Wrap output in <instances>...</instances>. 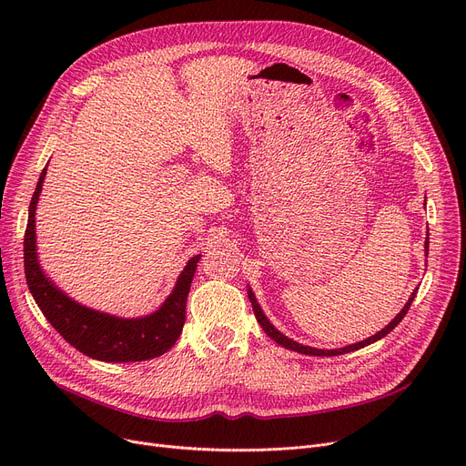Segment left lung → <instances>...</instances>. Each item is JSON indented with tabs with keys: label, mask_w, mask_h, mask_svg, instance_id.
<instances>
[{
	"label": "left lung",
	"mask_w": 466,
	"mask_h": 466,
	"mask_svg": "<svg viewBox=\"0 0 466 466\" xmlns=\"http://www.w3.org/2000/svg\"><path fill=\"white\" fill-rule=\"evenodd\" d=\"M425 255H429V239H425ZM415 295H418V289H415L411 295H410V299H408V302L404 304V308L400 309V313H397V317L393 321H390L385 329H381L380 332H376L374 336H370V338H366V339H362V341H357V344H351V346H346V348H339V350H317V348H309V346H302V344H299V341H295V339H290V338H287L285 334H281L270 321H268V317L264 315V311H262V308L258 306V302H257V299H255V292L251 290V287L248 289V297H249V300H251V306H253V311H255V317H257V321H258V325L262 327V330L270 336L274 341H278L279 346H283L285 350H292V351H297V353H304V355H313V357H334V355H344V353H350V351H357V350H360V348H366V346H370V344H374V341H378V339H381L383 336H387L390 330H393L402 319H404V315L408 313V309H410V306H411V302H413V299H415Z\"/></svg>",
	"instance_id": "left-lung-1"
}]
</instances>
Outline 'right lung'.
Here are the masks:
<instances>
[{
	"label": "right lung",
	"instance_id": "add662e5",
	"mask_svg": "<svg viewBox=\"0 0 466 466\" xmlns=\"http://www.w3.org/2000/svg\"><path fill=\"white\" fill-rule=\"evenodd\" d=\"M45 176L46 167L41 171L28 209V227L24 234V272L32 297L46 321L60 332L67 344L96 360L136 362L164 355L181 336L187 297L202 255H196L187 262L164 304L145 317L125 319L76 302L51 278H46L37 260L35 209Z\"/></svg>",
	"mask_w": 466,
	"mask_h": 466
}]
</instances>
